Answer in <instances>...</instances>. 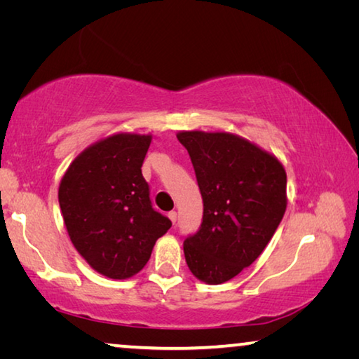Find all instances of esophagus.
<instances>
[{
    "label": "esophagus",
    "instance_id": "obj_1",
    "mask_svg": "<svg viewBox=\"0 0 359 359\" xmlns=\"http://www.w3.org/2000/svg\"><path fill=\"white\" fill-rule=\"evenodd\" d=\"M168 217H169V220L172 222V224H175V222H177V212L175 210H172V212H169L168 214Z\"/></svg>",
    "mask_w": 359,
    "mask_h": 359
}]
</instances>
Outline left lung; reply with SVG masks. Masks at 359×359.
I'll use <instances>...</instances> for the list:
<instances>
[{"label":"left lung","instance_id":"left-lung-1","mask_svg":"<svg viewBox=\"0 0 359 359\" xmlns=\"http://www.w3.org/2000/svg\"><path fill=\"white\" fill-rule=\"evenodd\" d=\"M190 154L204 212L184 242L191 274L201 282L231 280L257 259L287 210V172L277 158L231 133L180 131Z\"/></svg>","mask_w":359,"mask_h":359}]
</instances>
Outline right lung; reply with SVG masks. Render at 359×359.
Segmentation results:
<instances>
[{"label": "right lung", "mask_w": 359, "mask_h": 359, "mask_svg": "<svg viewBox=\"0 0 359 359\" xmlns=\"http://www.w3.org/2000/svg\"><path fill=\"white\" fill-rule=\"evenodd\" d=\"M151 135L117 133L79 154L66 169L58 203L69 239L96 272L137 274L171 220L151 208L142 163Z\"/></svg>", "instance_id": "add662e5"}]
</instances>
